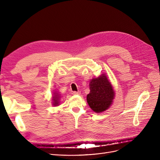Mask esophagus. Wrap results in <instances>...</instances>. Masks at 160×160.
Wrapping results in <instances>:
<instances>
[{
    "instance_id": "1",
    "label": "esophagus",
    "mask_w": 160,
    "mask_h": 160,
    "mask_svg": "<svg viewBox=\"0 0 160 160\" xmlns=\"http://www.w3.org/2000/svg\"><path fill=\"white\" fill-rule=\"evenodd\" d=\"M72 93L73 95H80L81 92L80 91H72Z\"/></svg>"
}]
</instances>
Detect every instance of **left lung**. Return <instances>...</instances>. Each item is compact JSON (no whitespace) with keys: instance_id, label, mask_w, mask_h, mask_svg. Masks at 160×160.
Segmentation results:
<instances>
[{"instance_id":"obj_1","label":"left lung","mask_w":160,"mask_h":160,"mask_svg":"<svg viewBox=\"0 0 160 160\" xmlns=\"http://www.w3.org/2000/svg\"><path fill=\"white\" fill-rule=\"evenodd\" d=\"M89 89L90 93L87 95V101L90 108L98 113L108 109L113 103L115 92L107 75L103 73L92 79Z\"/></svg>"}]
</instances>
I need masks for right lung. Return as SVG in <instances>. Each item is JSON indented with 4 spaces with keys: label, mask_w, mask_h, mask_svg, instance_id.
I'll use <instances>...</instances> for the list:
<instances>
[{
    "label": "right lung",
    "mask_w": 160,
    "mask_h": 160,
    "mask_svg": "<svg viewBox=\"0 0 160 160\" xmlns=\"http://www.w3.org/2000/svg\"><path fill=\"white\" fill-rule=\"evenodd\" d=\"M61 98V95L59 93V91H53L52 97V104L55 107L59 106L60 105V100Z\"/></svg>",
    "instance_id": "1"
}]
</instances>
